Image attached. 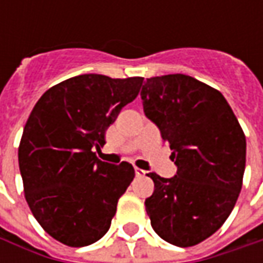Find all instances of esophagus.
Returning a JSON list of instances; mask_svg holds the SVG:
<instances>
[{
	"mask_svg": "<svg viewBox=\"0 0 263 263\" xmlns=\"http://www.w3.org/2000/svg\"><path fill=\"white\" fill-rule=\"evenodd\" d=\"M135 175H137L138 177H143L146 175V172L143 171V169H139V167H135Z\"/></svg>",
	"mask_w": 263,
	"mask_h": 263,
	"instance_id": "1",
	"label": "esophagus"
}]
</instances>
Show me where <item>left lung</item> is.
Returning <instances> with one entry per match:
<instances>
[{"mask_svg": "<svg viewBox=\"0 0 263 263\" xmlns=\"http://www.w3.org/2000/svg\"><path fill=\"white\" fill-rule=\"evenodd\" d=\"M143 112L169 143L176 175L149 173L155 189L145 207L155 232L176 247L213 235L237 203L247 141L220 91L186 74L146 79Z\"/></svg>", "mask_w": 263, "mask_h": 263, "instance_id": "8db88e82", "label": "left lung"}]
</instances>
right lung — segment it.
<instances>
[{
  "mask_svg": "<svg viewBox=\"0 0 263 263\" xmlns=\"http://www.w3.org/2000/svg\"><path fill=\"white\" fill-rule=\"evenodd\" d=\"M143 77L81 74L39 98L24 128L18 162L28 205L50 237L87 247L105 235L117 203L135 176L131 163L111 165L94 149Z\"/></svg>",
  "mask_w": 263,
  "mask_h": 263,
  "instance_id": "add662e5",
  "label": "right lung"
}]
</instances>
